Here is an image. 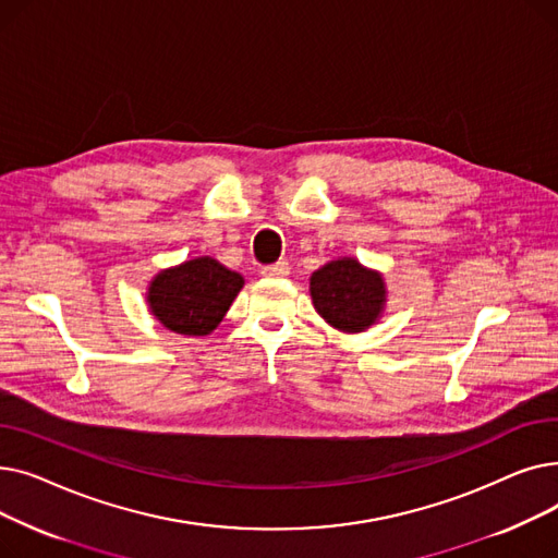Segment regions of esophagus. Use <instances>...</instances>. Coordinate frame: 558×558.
<instances>
[{"mask_svg": "<svg viewBox=\"0 0 558 558\" xmlns=\"http://www.w3.org/2000/svg\"><path fill=\"white\" fill-rule=\"evenodd\" d=\"M262 276L264 278H284V276H289V262L282 259V262L271 264V267H264Z\"/></svg>", "mask_w": 558, "mask_h": 558, "instance_id": "34e87169", "label": "esophagus"}]
</instances>
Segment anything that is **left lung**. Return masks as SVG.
<instances>
[{
  "label": "left lung",
  "instance_id": "left-lung-1",
  "mask_svg": "<svg viewBox=\"0 0 558 558\" xmlns=\"http://www.w3.org/2000/svg\"><path fill=\"white\" fill-rule=\"evenodd\" d=\"M310 296L318 316L339 332L357 335L375 326L387 310V282L357 257H337L310 276Z\"/></svg>",
  "mask_w": 558,
  "mask_h": 558
}]
</instances>
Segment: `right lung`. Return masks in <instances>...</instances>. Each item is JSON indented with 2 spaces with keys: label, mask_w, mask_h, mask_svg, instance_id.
Listing matches in <instances>:
<instances>
[{
  "label": "right lung",
  "mask_w": 558,
  "mask_h": 558,
  "mask_svg": "<svg viewBox=\"0 0 558 558\" xmlns=\"http://www.w3.org/2000/svg\"><path fill=\"white\" fill-rule=\"evenodd\" d=\"M244 287L238 271L210 255L160 269L146 287V305L156 320L185 337H208Z\"/></svg>",
  "instance_id": "obj_1"
}]
</instances>
